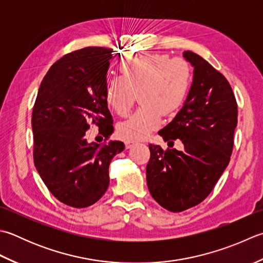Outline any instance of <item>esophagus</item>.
I'll list each match as a JSON object with an SVG mask.
<instances>
[{
  "instance_id": "obj_1",
  "label": "esophagus",
  "mask_w": 263,
  "mask_h": 263,
  "mask_svg": "<svg viewBox=\"0 0 263 263\" xmlns=\"http://www.w3.org/2000/svg\"><path fill=\"white\" fill-rule=\"evenodd\" d=\"M124 145H125V148L128 149V148H131V147L135 146V142H133V141H125Z\"/></svg>"
}]
</instances>
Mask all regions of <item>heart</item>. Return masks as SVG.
Instances as JSON below:
<instances>
[{
	"mask_svg": "<svg viewBox=\"0 0 263 263\" xmlns=\"http://www.w3.org/2000/svg\"><path fill=\"white\" fill-rule=\"evenodd\" d=\"M121 77L107 82V105L117 115L124 116L136 101L137 93L142 106L116 127L118 138L139 141L161 125L163 112L172 115L186 101L193 81L189 63L164 53H145L122 60L118 65Z\"/></svg>",
	"mask_w": 263,
	"mask_h": 263,
	"instance_id": "b5f03b06",
	"label": "heart"
}]
</instances>
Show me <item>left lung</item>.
Wrapping results in <instances>:
<instances>
[{"mask_svg":"<svg viewBox=\"0 0 263 263\" xmlns=\"http://www.w3.org/2000/svg\"><path fill=\"white\" fill-rule=\"evenodd\" d=\"M194 66L192 87L177 116L158 132L184 149L149 145L147 186L153 198L171 212L202 203L228 166L237 126V102L227 79L202 57L184 51ZM168 142V143H170Z\"/></svg>","mask_w":263,"mask_h":263,"instance_id":"obj_1","label":"left lung"}]
</instances>
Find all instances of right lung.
I'll list each match as a JSON object with an SVG mask.
<instances>
[{
	"label": "right lung",
	"mask_w": 263,
	"mask_h": 263,
	"mask_svg": "<svg viewBox=\"0 0 263 263\" xmlns=\"http://www.w3.org/2000/svg\"><path fill=\"white\" fill-rule=\"evenodd\" d=\"M112 50L89 46L61 57L41 82L32 112L35 167L53 196L83 209L98 202L109 186V164L124 149L106 141L114 131L105 91ZM91 124L104 144H89Z\"/></svg>",
	"instance_id": "1"
}]
</instances>
